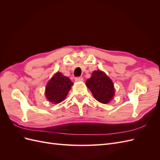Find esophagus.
<instances>
[{"mask_svg": "<svg viewBox=\"0 0 160 160\" xmlns=\"http://www.w3.org/2000/svg\"><path fill=\"white\" fill-rule=\"evenodd\" d=\"M75 80L76 81H82L83 80V77H77L75 78Z\"/></svg>", "mask_w": 160, "mask_h": 160, "instance_id": "1", "label": "esophagus"}]
</instances>
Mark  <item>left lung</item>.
<instances>
[{
	"mask_svg": "<svg viewBox=\"0 0 160 160\" xmlns=\"http://www.w3.org/2000/svg\"><path fill=\"white\" fill-rule=\"evenodd\" d=\"M86 85L91 91L96 100L102 103H108L113 98V83L105 72L95 71L91 78L86 81Z\"/></svg>",
	"mask_w": 160,
	"mask_h": 160,
	"instance_id": "8db88e82",
	"label": "left lung"
}]
</instances>
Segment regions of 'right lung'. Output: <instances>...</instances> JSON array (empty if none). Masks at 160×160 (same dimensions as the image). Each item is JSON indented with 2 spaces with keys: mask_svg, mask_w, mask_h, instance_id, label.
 <instances>
[{
  "mask_svg": "<svg viewBox=\"0 0 160 160\" xmlns=\"http://www.w3.org/2000/svg\"><path fill=\"white\" fill-rule=\"evenodd\" d=\"M73 85L67 77L57 72L46 86L45 95L50 102L59 103L63 101Z\"/></svg>",
  "mask_w": 160,
  "mask_h": 160,
  "instance_id": "obj_1",
  "label": "right lung"
}]
</instances>
